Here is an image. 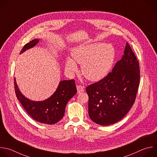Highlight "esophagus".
<instances>
[{"instance_id":"obj_1","label":"esophagus","mask_w":157,"mask_h":157,"mask_svg":"<svg viewBox=\"0 0 157 157\" xmlns=\"http://www.w3.org/2000/svg\"><path fill=\"white\" fill-rule=\"evenodd\" d=\"M77 92L78 93H82L85 91V89H84V87L82 86V85H77Z\"/></svg>"}]
</instances>
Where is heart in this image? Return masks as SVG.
<instances>
[{"label":"heart","instance_id":"obj_1","mask_svg":"<svg viewBox=\"0 0 157 157\" xmlns=\"http://www.w3.org/2000/svg\"><path fill=\"white\" fill-rule=\"evenodd\" d=\"M74 59L68 57L66 68L69 73L77 70L75 62L81 64L82 74L89 80L98 81L105 77L109 71L116 57L114 46L108 43H93L80 46L74 49Z\"/></svg>","mask_w":157,"mask_h":157}]
</instances>
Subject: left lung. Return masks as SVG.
Here are the masks:
<instances>
[{
	"instance_id": "8db88e82",
	"label": "left lung",
	"mask_w": 157,
	"mask_h": 157,
	"mask_svg": "<svg viewBox=\"0 0 157 157\" xmlns=\"http://www.w3.org/2000/svg\"><path fill=\"white\" fill-rule=\"evenodd\" d=\"M139 83V61L127 43L122 59L112 72L86 88L90 119L101 126L121 120L135 102Z\"/></svg>"
}]
</instances>
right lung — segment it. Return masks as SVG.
Returning <instances> with one entry per match:
<instances>
[{
  "label": "right lung",
  "instance_id": "1",
  "mask_svg": "<svg viewBox=\"0 0 157 157\" xmlns=\"http://www.w3.org/2000/svg\"><path fill=\"white\" fill-rule=\"evenodd\" d=\"M39 40L35 39L26 44L20 54L34 47ZM14 87L17 99L21 103L26 113L34 120L47 124H54L63 117L67 102L77 93L74 80H62L59 83L57 88L49 98L41 101H31L25 97L19 90L14 78Z\"/></svg>",
  "mask_w": 157,
  "mask_h": 157
}]
</instances>
